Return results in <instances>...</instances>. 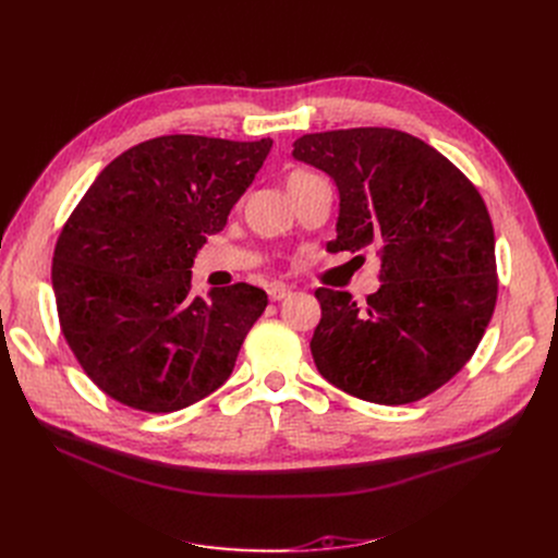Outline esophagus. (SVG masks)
I'll use <instances>...</instances> for the list:
<instances>
[{
	"instance_id": "1",
	"label": "esophagus",
	"mask_w": 558,
	"mask_h": 558,
	"mask_svg": "<svg viewBox=\"0 0 558 558\" xmlns=\"http://www.w3.org/2000/svg\"><path fill=\"white\" fill-rule=\"evenodd\" d=\"M289 294H291V289H289L287 284H271V287H269V299H271L274 303L284 301Z\"/></svg>"
}]
</instances>
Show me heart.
Listing matches in <instances>:
<instances>
[{"instance_id": "obj_1", "label": "heart", "mask_w": 558, "mask_h": 558, "mask_svg": "<svg viewBox=\"0 0 558 558\" xmlns=\"http://www.w3.org/2000/svg\"><path fill=\"white\" fill-rule=\"evenodd\" d=\"M312 175H314V173H310V171H305V169H294V171H291V173L287 175V187H294V185H299V183L312 179Z\"/></svg>"}]
</instances>
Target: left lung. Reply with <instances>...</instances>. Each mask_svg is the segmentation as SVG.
<instances>
[{"mask_svg":"<svg viewBox=\"0 0 558 558\" xmlns=\"http://www.w3.org/2000/svg\"><path fill=\"white\" fill-rule=\"evenodd\" d=\"M296 160L339 190L330 251L377 248L364 305L318 287L312 357L330 385L377 404L416 402L465 366L497 301L495 234L477 187L427 142L396 129H341L294 142Z\"/></svg>","mask_w":558,"mask_h":558,"instance_id":"8db88e82","label":"left lung"}]
</instances>
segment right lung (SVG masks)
<instances>
[{"mask_svg": "<svg viewBox=\"0 0 558 558\" xmlns=\"http://www.w3.org/2000/svg\"><path fill=\"white\" fill-rule=\"evenodd\" d=\"M274 140L162 135L117 156L78 201L53 248L61 330L85 375L149 414L217 391L267 307L238 282L192 294V264L223 230Z\"/></svg>", "mask_w": 558, "mask_h": 558, "instance_id": "1", "label": "right lung"}]
</instances>
